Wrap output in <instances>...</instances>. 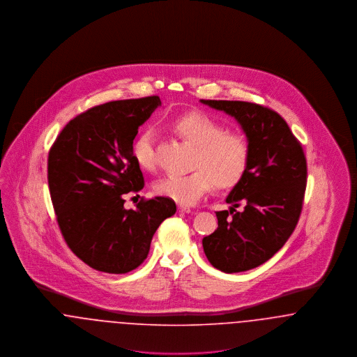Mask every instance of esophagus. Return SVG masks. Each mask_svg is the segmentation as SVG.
Returning <instances> with one entry per match:
<instances>
[{
  "label": "esophagus",
  "instance_id": "1",
  "mask_svg": "<svg viewBox=\"0 0 357 357\" xmlns=\"http://www.w3.org/2000/svg\"><path fill=\"white\" fill-rule=\"evenodd\" d=\"M178 211L179 213H191V208L188 206H178Z\"/></svg>",
  "mask_w": 357,
  "mask_h": 357
}]
</instances>
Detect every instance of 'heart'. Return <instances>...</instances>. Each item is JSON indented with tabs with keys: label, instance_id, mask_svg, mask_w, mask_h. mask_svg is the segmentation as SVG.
<instances>
[{
	"label": "heart",
	"instance_id": "1",
	"mask_svg": "<svg viewBox=\"0 0 357 357\" xmlns=\"http://www.w3.org/2000/svg\"><path fill=\"white\" fill-rule=\"evenodd\" d=\"M172 128L187 143L195 147L191 167L185 175H169L153 185L158 195L170 198L176 204H191L204 195L211 185L220 190L236 186L249 166L250 150L246 139L227 132L220 121L202 112H190L172 121ZM153 134L146 128L136 137L132 156L144 171L156 167Z\"/></svg>",
	"mask_w": 357,
	"mask_h": 357
}]
</instances>
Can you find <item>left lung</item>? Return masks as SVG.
I'll return each mask as SVG.
<instances>
[{"label":"left lung","instance_id":"8db88e82","mask_svg":"<svg viewBox=\"0 0 357 357\" xmlns=\"http://www.w3.org/2000/svg\"><path fill=\"white\" fill-rule=\"evenodd\" d=\"M237 120L250 150L243 178L217 213L218 229L202 239L210 264L225 273L255 269L291 236L303 208L306 159L287 121L255 102L201 100ZM241 204L244 208L235 210Z\"/></svg>","mask_w":357,"mask_h":357}]
</instances>
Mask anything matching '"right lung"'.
Returning a JSON list of instances; mask_svg holds the SVG:
<instances>
[{
	"instance_id": "right-lung-1",
	"label": "right lung",
	"mask_w": 357,
	"mask_h": 357,
	"mask_svg": "<svg viewBox=\"0 0 357 357\" xmlns=\"http://www.w3.org/2000/svg\"><path fill=\"white\" fill-rule=\"evenodd\" d=\"M162 105L158 96L93 107L70 120L52 146L48 185L70 250L99 272L136 269L150 252L159 225L175 214L170 198L124 207L123 194L144 187L132 156L137 128Z\"/></svg>"
}]
</instances>
